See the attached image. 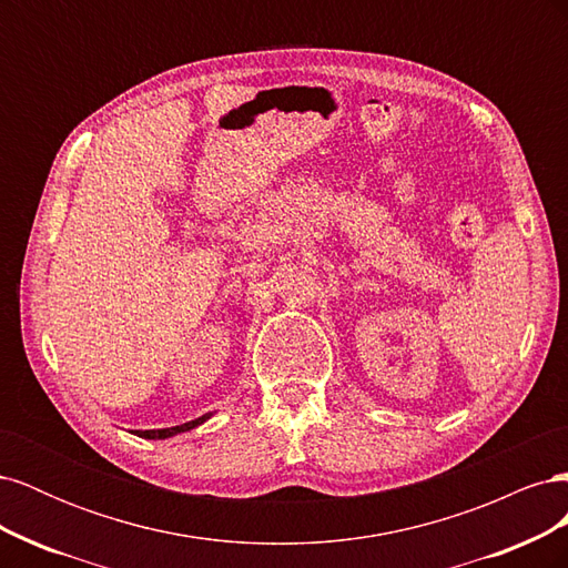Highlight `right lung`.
I'll return each instance as SVG.
<instances>
[{"label":"right lung","instance_id":"right-lung-1","mask_svg":"<svg viewBox=\"0 0 568 568\" xmlns=\"http://www.w3.org/2000/svg\"><path fill=\"white\" fill-rule=\"evenodd\" d=\"M209 417H211V415H203V417H199V419H194V422H186V424H180V426L153 428V432H134V434H136V436H142V438H151V440H156V438H170V436L182 434V432H189V428H194V426L203 424V422L209 419Z\"/></svg>","mask_w":568,"mask_h":568}]
</instances>
